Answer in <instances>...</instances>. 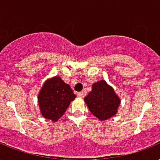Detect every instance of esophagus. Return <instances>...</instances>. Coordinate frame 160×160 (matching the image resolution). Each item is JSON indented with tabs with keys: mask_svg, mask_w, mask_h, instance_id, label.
Returning <instances> with one entry per match:
<instances>
[{
	"mask_svg": "<svg viewBox=\"0 0 160 160\" xmlns=\"http://www.w3.org/2000/svg\"><path fill=\"white\" fill-rule=\"evenodd\" d=\"M86 93H87L86 91H85V90H83V91L80 92H77V95H78L79 98H83L84 96L86 95Z\"/></svg>",
	"mask_w": 160,
	"mask_h": 160,
	"instance_id": "obj_1",
	"label": "esophagus"
}]
</instances>
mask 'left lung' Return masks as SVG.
I'll list each match as a JSON object with an SVG mask.
<instances>
[{
  "label": "left lung",
  "instance_id": "obj_1",
  "mask_svg": "<svg viewBox=\"0 0 160 160\" xmlns=\"http://www.w3.org/2000/svg\"><path fill=\"white\" fill-rule=\"evenodd\" d=\"M84 101L90 112L102 121L116 114L120 104V99L112 87L103 80L92 85V91L84 98Z\"/></svg>",
  "mask_w": 160,
  "mask_h": 160
}]
</instances>
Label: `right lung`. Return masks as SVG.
Here are the masks:
<instances>
[{
	"label": "right lung",
	"instance_id": "right-lung-1",
	"mask_svg": "<svg viewBox=\"0 0 160 160\" xmlns=\"http://www.w3.org/2000/svg\"><path fill=\"white\" fill-rule=\"evenodd\" d=\"M68 84L59 77L48 80L38 95V103L43 117L56 122L66 112L71 101L75 99Z\"/></svg>",
	"mask_w": 160,
	"mask_h": 160
}]
</instances>
